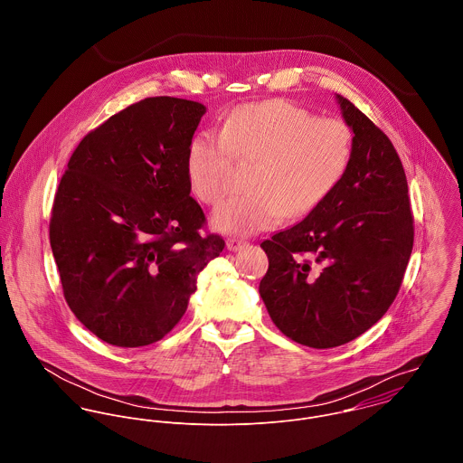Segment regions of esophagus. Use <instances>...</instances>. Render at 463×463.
<instances>
[{
  "mask_svg": "<svg viewBox=\"0 0 463 463\" xmlns=\"http://www.w3.org/2000/svg\"><path fill=\"white\" fill-rule=\"evenodd\" d=\"M246 244H248L246 241H242V239H235V237H230V239L226 241V248H228L230 251H239V250H242Z\"/></svg>",
  "mask_w": 463,
  "mask_h": 463,
  "instance_id": "34e87169",
  "label": "esophagus"
}]
</instances>
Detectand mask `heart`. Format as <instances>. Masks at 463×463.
<instances>
[{
	"label": "heart",
	"mask_w": 463,
	"mask_h": 463,
	"mask_svg": "<svg viewBox=\"0 0 463 463\" xmlns=\"http://www.w3.org/2000/svg\"><path fill=\"white\" fill-rule=\"evenodd\" d=\"M353 153V133L338 119L269 99L237 107L219 132H201L187 147L185 171L193 194L215 204L228 191L232 158H259L251 194L221 203L212 226L230 235H255L285 215L305 217L342 182Z\"/></svg>",
	"instance_id": "1"
}]
</instances>
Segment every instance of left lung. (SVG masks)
<instances>
[{"instance_id": "8db88e82", "label": "left lung", "mask_w": 463, "mask_h": 463, "mask_svg": "<svg viewBox=\"0 0 463 463\" xmlns=\"http://www.w3.org/2000/svg\"><path fill=\"white\" fill-rule=\"evenodd\" d=\"M353 132L349 167L328 199L260 246L259 292L278 330L328 349L374 326L396 299L413 248L402 164L389 137L335 94Z\"/></svg>"}]
</instances>
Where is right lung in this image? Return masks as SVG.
Instances as JSON below:
<instances>
[{"label": "right lung", "instance_id": "obj_1", "mask_svg": "<svg viewBox=\"0 0 463 463\" xmlns=\"http://www.w3.org/2000/svg\"><path fill=\"white\" fill-rule=\"evenodd\" d=\"M206 107L146 98L87 133L55 194L50 242L76 319L107 344L160 340L184 317L198 274L224 241L204 213L185 156Z\"/></svg>", "mask_w": 463, "mask_h": 463}]
</instances>
